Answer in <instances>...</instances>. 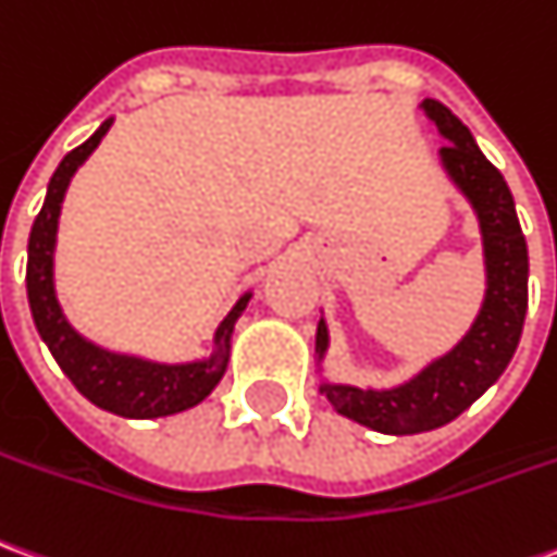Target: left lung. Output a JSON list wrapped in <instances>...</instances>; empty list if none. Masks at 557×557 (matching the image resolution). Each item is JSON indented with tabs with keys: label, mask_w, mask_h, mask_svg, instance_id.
Masks as SVG:
<instances>
[{
	"label": "left lung",
	"mask_w": 557,
	"mask_h": 557,
	"mask_svg": "<svg viewBox=\"0 0 557 557\" xmlns=\"http://www.w3.org/2000/svg\"><path fill=\"white\" fill-rule=\"evenodd\" d=\"M422 108L437 123L443 138V165L480 213L488 265V295L470 334L416 380L392 392L356 386H322L337 413L356 419L383 434H419L461 416L485 388L507 371L519 346L528 310V244L516 216L512 193L504 174L482 157L470 129L437 99H425ZM329 344L325 322L317 329V349Z\"/></svg>",
	"instance_id": "obj_1"
}]
</instances>
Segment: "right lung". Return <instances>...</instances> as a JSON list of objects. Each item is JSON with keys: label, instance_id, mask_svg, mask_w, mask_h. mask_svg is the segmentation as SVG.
I'll return each mask as SVG.
<instances>
[{"label": "right lung", "instance_id": "add662e5", "mask_svg": "<svg viewBox=\"0 0 557 557\" xmlns=\"http://www.w3.org/2000/svg\"><path fill=\"white\" fill-rule=\"evenodd\" d=\"M108 129H111V120H104L92 138L75 147L72 153H65L60 169L50 177L45 208L35 216L33 232H29L26 295H29L35 329L41 334V341L48 344L62 373L75 383L84 398L108 413L126 416V419H157V416L189 410L211 395L225 373L232 329L238 322L240 310L250 301V295H244L235 310L223 319V325L216 329V352L208 361H193V364H153V361L114 356L87 344L65 322L53 295V240H57L60 205L77 165L99 147Z\"/></svg>", "mask_w": 557, "mask_h": 557}]
</instances>
